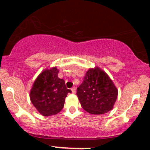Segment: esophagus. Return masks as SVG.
<instances>
[{"mask_svg": "<svg viewBox=\"0 0 150 150\" xmlns=\"http://www.w3.org/2000/svg\"><path fill=\"white\" fill-rule=\"evenodd\" d=\"M71 91H72V93H75V92H76V88H75V87L72 88H71Z\"/></svg>", "mask_w": 150, "mask_h": 150, "instance_id": "34e87169", "label": "esophagus"}]
</instances>
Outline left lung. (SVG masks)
Segmentation results:
<instances>
[{
	"mask_svg": "<svg viewBox=\"0 0 150 150\" xmlns=\"http://www.w3.org/2000/svg\"><path fill=\"white\" fill-rule=\"evenodd\" d=\"M76 94L86 111L93 115H101L113 108L117 89L108 75L96 67L89 69L86 72Z\"/></svg>",
	"mask_w": 150,
	"mask_h": 150,
	"instance_id": "1",
	"label": "left lung"
}]
</instances>
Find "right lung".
I'll return each instance as SVG.
<instances>
[{
  "label": "right lung",
  "mask_w": 150,
  "mask_h": 150,
  "mask_svg": "<svg viewBox=\"0 0 150 150\" xmlns=\"http://www.w3.org/2000/svg\"><path fill=\"white\" fill-rule=\"evenodd\" d=\"M56 67L46 69L35 81L30 91V100L43 116L57 114L62 110L65 98L72 91L66 88L63 79L58 78Z\"/></svg>",
  "instance_id": "add662e5"
}]
</instances>
